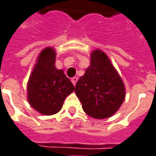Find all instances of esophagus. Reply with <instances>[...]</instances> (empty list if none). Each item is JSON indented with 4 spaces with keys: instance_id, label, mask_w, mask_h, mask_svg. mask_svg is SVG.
Wrapping results in <instances>:
<instances>
[{
    "instance_id": "34e87169",
    "label": "esophagus",
    "mask_w": 156,
    "mask_h": 156,
    "mask_svg": "<svg viewBox=\"0 0 156 156\" xmlns=\"http://www.w3.org/2000/svg\"><path fill=\"white\" fill-rule=\"evenodd\" d=\"M77 81H78V78H77V77H73V78H72V82H73V85H74V86L76 85V83H77Z\"/></svg>"
}]
</instances>
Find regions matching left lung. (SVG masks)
Here are the masks:
<instances>
[{
	"label": "left lung",
	"mask_w": 156,
	"mask_h": 156,
	"mask_svg": "<svg viewBox=\"0 0 156 156\" xmlns=\"http://www.w3.org/2000/svg\"><path fill=\"white\" fill-rule=\"evenodd\" d=\"M75 93L83 111L97 119L115 114L125 99V86L114 66L102 50L90 53V64L78 79Z\"/></svg>",
	"instance_id": "1"
}]
</instances>
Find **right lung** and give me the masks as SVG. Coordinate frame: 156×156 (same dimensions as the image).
<instances>
[{
    "instance_id": "add662e5",
    "label": "right lung",
    "mask_w": 156,
    "mask_h": 156,
    "mask_svg": "<svg viewBox=\"0 0 156 156\" xmlns=\"http://www.w3.org/2000/svg\"><path fill=\"white\" fill-rule=\"evenodd\" d=\"M56 51L48 46L40 52L27 82V101L36 111L51 115L62 109L74 86L63 70L55 66Z\"/></svg>"
}]
</instances>
